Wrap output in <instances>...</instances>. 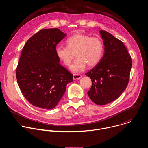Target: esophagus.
I'll list each match as a JSON object with an SVG mask.
<instances>
[{"mask_svg": "<svg viewBox=\"0 0 148 148\" xmlns=\"http://www.w3.org/2000/svg\"><path fill=\"white\" fill-rule=\"evenodd\" d=\"M82 77V75L80 74H73V79L74 80L79 79Z\"/></svg>", "mask_w": 148, "mask_h": 148, "instance_id": "esophagus-1", "label": "esophagus"}]
</instances>
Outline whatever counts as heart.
<instances>
[{
  "instance_id": "1",
  "label": "heart",
  "mask_w": 148,
  "mask_h": 148,
  "mask_svg": "<svg viewBox=\"0 0 148 148\" xmlns=\"http://www.w3.org/2000/svg\"><path fill=\"white\" fill-rule=\"evenodd\" d=\"M67 47L57 46L55 53L57 58L66 66H70L75 56L77 57L71 70L79 72L87 66L93 67L101 60L104 45L102 40L98 37H91L81 33H75L69 37L66 41Z\"/></svg>"
}]
</instances>
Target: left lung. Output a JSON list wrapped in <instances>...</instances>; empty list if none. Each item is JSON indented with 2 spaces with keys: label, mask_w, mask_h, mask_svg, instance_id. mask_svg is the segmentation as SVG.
Wrapping results in <instances>:
<instances>
[{
  "label": "left lung",
  "mask_w": 148,
  "mask_h": 148,
  "mask_svg": "<svg viewBox=\"0 0 148 148\" xmlns=\"http://www.w3.org/2000/svg\"><path fill=\"white\" fill-rule=\"evenodd\" d=\"M104 54L98 64L86 75L91 79L90 98L103 105L116 99L126 89L132 66L131 55L123 42L111 33L101 30Z\"/></svg>",
  "instance_id": "left-lung-1"
}]
</instances>
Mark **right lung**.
I'll list each match as a JSON object with an SVG mask.
<instances>
[{
    "label": "right lung",
    "instance_id": "right-lung-1",
    "mask_svg": "<svg viewBox=\"0 0 148 148\" xmlns=\"http://www.w3.org/2000/svg\"><path fill=\"white\" fill-rule=\"evenodd\" d=\"M57 28L43 29L26 43L16 71L20 90L34 107L54 108L73 81V74L60 64L55 49L66 36Z\"/></svg>",
    "mask_w": 148,
    "mask_h": 148
}]
</instances>
